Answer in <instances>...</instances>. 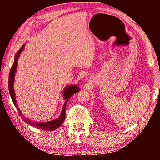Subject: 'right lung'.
<instances>
[{
  "instance_id": "right-lung-1",
  "label": "right lung",
  "mask_w": 160,
  "mask_h": 160,
  "mask_svg": "<svg viewBox=\"0 0 160 160\" xmlns=\"http://www.w3.org/2000/svg\"><path fill=\"white\" fill-rule=\"evenodd\" d=\"M25 47V45L22 46V47L19 49L18 52H17L16 55H15L14 61V63H13L12 68H11L10 73H9V76H8V90H9V93L11 97H12V101L14 102L15 107H16L17 110L19 111V113L20 116L22 117V119L25 122L30 124L32 127H35V128L41 129V130H54L56 129H58L59 127H60L61 124L63 123L64 122L65 118V107H66V103L68 102L70 98L71 97L73 94L78 92L79 91V88L76 85H71V86L67 87L65 89L64 92H63V97H64L65 100V104L64 106H62V112H61V114L60 117H59L58 119H55L52 121L50 122H34L31 121L30 119H28V118L24 117L20 109L18 108V106L17 104L16 101V96H15L14 93V76H15V73H16L17 71V60H18L19 54L22 53V50Z\"/></svg>"
}]
</instances>
